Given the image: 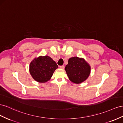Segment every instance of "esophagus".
<instances>
[{
    "mask_svg": "<svg viewBox=\"0 0 123 123\" xmlns=\"http://www.w3.org/2000/svg\"><path fill=\"white\" fill-rule=\"evenodd\" d=\"M65 68V66L64 65H61V66H60V68H62V69H64Z\"/></svg>",
    "mask_w": 123,
    "mask_h": 123,
    "instance_id": "esophagus-1",
    "label": "esophagus"
}]
</instances>
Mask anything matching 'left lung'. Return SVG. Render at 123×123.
<instances>
[{
	"instance_id": "1",
	"label": "left lung",
	"mask_w": 123,
	"mask_h": 123,
	"mask_svg": "<svg viewBox=\"0 0 123 123\" xmlns=\"http://www.w3.org/2000/svg\"><path fill=\"white\" fill-rule=\"evenodd\" d=\"M65 69L69 79L73 83L78 84L88 78L91 67L84 59L75 57L69 59Z\"/></svg>"
}]
</instances>
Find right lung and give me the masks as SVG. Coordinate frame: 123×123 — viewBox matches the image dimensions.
I'll use <instances>...</instances> for the list:
<instances>
[{
    "label": "right lung",
    "instance_id": "1",
    "mask_svg": "<svg viewBox=\"0 0 123 123\" xmlns=\"http://www.w3.org/2000/svg\"><path fill=\"white\" fill-rule=\"evenodd\" d=\"M58 66L50 57L40 56L34 58L29 66V72L36 81L44 83L49 80Z\"/></svg>",
    "mask_w": 123,
    "mask_h": 123
}]
</instances>
